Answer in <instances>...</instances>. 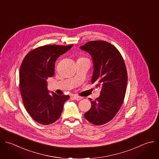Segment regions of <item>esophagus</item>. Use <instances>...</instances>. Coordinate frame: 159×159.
<instances>
[{"label": "esophagus", "instance_id": "obj_1", "mask_svg": "<svg viewBox=\"0 0 159 159\" xmlns=\"http://www.w3.org/2000/svg\"><path fill=\"white\" fill-rule=\"evenodd\" d=\"M73 98H74V100H77V101H79V100H80L82 99V97H79V96H77V95L73 96Z\"/></svg>", "mask_w": 159, "mask_h": 159}]
</instances>
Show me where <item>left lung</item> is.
I'll use <instances>...</instances> for the list:
<instances>
[{
    "label": "left lung",
    "instance_id": "8db88e82",
    "mask_svg": "<svg viewBox=\"0 0 159 159\" xmlns=\"http://www.w3.org/2000/svg\"><path fill=\"white\" fill-rule=\"evenodd\" d=\"M80 49L92 56L91 82L101 89L99 97L90 98L92 107L84 116L95 125H102L115 116L123 103L128 82L125 63L119 51L107 41H91Z\"/></svg>",
    "mask_w": 159,
    "mask_h": 159
}]
</instances>
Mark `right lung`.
Segmentation results:
<instances>
[{"mask_svg": "<svg viewBox=\"0 0 159 159\" xmlns=\"http://www.w3.org/2000/svg\"><path fill=\"white\" fill-rule=\"evenodd\" d=\"M69 46L46 45L30 51L24 58L20 70V90L24 106L36 122L48 125L57 121L69 95L49 93L47 79L54 74L57 59L67 52Z\"/></svg>", "mask_w": 159, "mask_h": 159, "instance_id": "right-lung-1", "label": "right lung"}]
</instances>
